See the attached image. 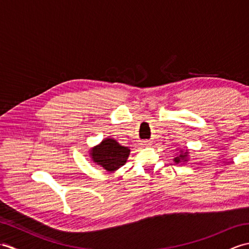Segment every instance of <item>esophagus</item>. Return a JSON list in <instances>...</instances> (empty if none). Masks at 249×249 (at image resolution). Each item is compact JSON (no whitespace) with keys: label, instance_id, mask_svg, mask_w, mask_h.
<instances>
[{"label":"esophagus","instance_id":"34e87169","mask_svg":"<svg viewBox=\"0 0 249 249\" xmlns=\"http://www.w3.org/2000/svg\"><path fill=\"white\" fill-rule=\"evenodd\" d=\"M142 144H143V145H149L150 144V141H143V142H142Z\"/></svg>","mask_w":249,"mask_h":249}]
</instances>
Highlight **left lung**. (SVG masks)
Instances as JSON below:
<instances>
[{"label":"left lung","instance_id":"left-lung-1","mask_svg":"<svg viewBox=\"0 0 249 249\" xmlns=\"http://www.w3.org/2000/svg\"><path fill=\"white\" fill-rule=\"evenodd\" d=\"M186 156H187L186 153H182L181 155L174 158V161H176L177 163H178L179 161H186Z\"/></svg>","mask_w":249,"mask_h":249}]
</instances>
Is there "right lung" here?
Masks as SVG:
<instances>
[{
    "label": "right lung",
    "mask_w": 249,
    "mask_h": 249,
    "mask_svg": "<svg viewBox=\"0 0 249 249\" xmlns=\"http://www.w3.org/2000/svg\"><path fill=\"white\" fill-rule=\"evenodd\" d=\"M130 150L127 146L120 145L113 139H105L99 145L92 150V158L97 165H100L107 171H114L124 166L129 155Z\"/></svg>",
    "instance_id": "obj_1"
}]
</instances>
